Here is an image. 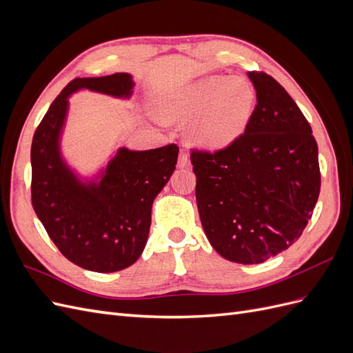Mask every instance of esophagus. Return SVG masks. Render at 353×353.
<instances>
[{
	"instance_id": "1",
	"label": "esophagus",
	"mask_w": 353,
	"mask_h": 353,
	"mask_svg": "<svg viewBox=\"0 0 353 353\" xmlns=\"http://www.w3.org/2000/svg\"><path fill=\"white\" fill-rule=\"evenodd\" d=\"M190 165V159H188V154L187 153H184V152H181L179 153V157H178V168H187Z\"/></svg>"
}]
</instances>
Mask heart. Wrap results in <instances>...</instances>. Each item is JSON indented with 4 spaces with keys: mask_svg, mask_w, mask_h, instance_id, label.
Here are the masks:
<instances>
[{
    "mask_svg": "<svg viewBox=\"0 0 353 353\" xmlns=\"http://www.w3.org/2000/svg\"><path fill=\"white\" fill-rule=\"evenodd\" d=\"M254 90L244 78L208 77L169 91L156 101L165 122H185L188 141L218 152L244 134L254 108Z\"/></svg>",
    "mask_w": 353,
    "mask_h": 353,
    "instance_id": "obj_1",
    "label": "heart"
}]
</instances>
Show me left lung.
<instances>
[{"label": "left lung", "mask_w": 353, "mask_h": 353, "mask_svg": "<svg viewBox=\"0 0 353 353\" xmlns=\"http://www.w3.org/2000/svg\"><path fill=\"white\" fill-rule=\"evenodd\" d=\"M256 108L244 134L215 153L191 152L196 200L212 248L262 263L302 236L321 187L311 125L266 73L248 72Z\"/></svg>", "instance_id": "1"}]
</instances>
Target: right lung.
Returning a JSON list of instances; mask_svg holds the SVG:
<instances>
[{
    "instance_id": "add662e5",
    "label": "right lung",
    "mask_w": 353,
    "mask_h": 353,
    "mask_svg": "<svg viewBox=\"0 0 353 353\" xmlns=\"http://www.w3.org/2000/svg\"><path fill=\"white\" fill-rule=\"evenodd\" d=\"M130 73L77 78L52 101L30 148L32 206L61 254L94 272H116L140 258L150 232L152 206L172 176L178 147H119L92 176H82L61 153L70 95L81 90L128 100Z\"/></svg>"
}]
</instances>
